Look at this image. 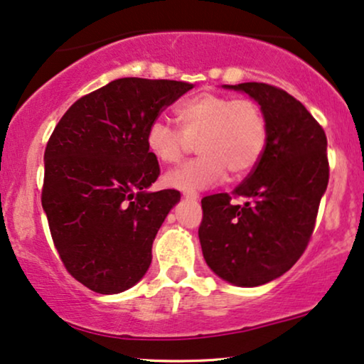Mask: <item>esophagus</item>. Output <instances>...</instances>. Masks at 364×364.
<instances>
[{"label":"esophagus","instance_id":"esophagus-1","mask_svg":"<svg viewBox=\"0 0 364 364\" xmlns=\"http://www.w3.org/2000/svg\"><path fill=\"white\" fill-rule=\"evenodd\" d=\"M183 196L188 198V200H196L198 193H195V191H183Z\"/></svg>","mask_w":364,"mask_h":364}]
</instances>
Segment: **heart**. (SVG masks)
<instances>
[{
    "mask_svg": "<svg viewBox=\"0 0 364 364\" xmlns=\"http://www.w3.org/2000/svg\"><path fill=\"white\" fill-rule=\"evenodd\" d=\"M181 131L164 119H154L146 131L151 156L163 164H174L196 141L200 156L164 176L168 186L195 191L232 178L247 176L264 156L269 127L264 109L252 99L201 92L176 107Z\"/></svg>",
    "mask_w": 364,
    "mask_h": 364,
    "instance_id": "1",
    "label": "heart"
}]
</instances>
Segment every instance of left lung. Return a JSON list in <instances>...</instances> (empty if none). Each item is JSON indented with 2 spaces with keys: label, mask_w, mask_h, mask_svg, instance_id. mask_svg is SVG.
Here are the masks:
<instances>
[{
  "label": "left lung",
  "mask_w": 364,
  "mask_h": 364,
  "mask_svg": "<svg viewBox=\"0 0 364 364\" xmlns=\"http://www.w3.org/2000/svg\"><path fill=\"white\" fill-rule=\"evenodd\" d=\"M227 87L260 104L269 137L260 163L233 195L201 200L198 237L218 277L255 287L287 272L309 245L329 181L328 139L309 110L279 87L262 82ZM238 197L240 205L232 201Z\"/></svg>",
  "instance_id": "left-lung-1"
}]
</instances>
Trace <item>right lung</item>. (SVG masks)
Listing matches in <instances>:
<instances>
[{"label":"right lung","instance_id":"add662e5","mask_svg":"<svg viewBox=\"0 0 364 364\" xmlns=\"http://www.w3.org/2000/svg\"><path fill=\"white\" fill-rule=\"evenodd\" d=\"M193 89L127 77L90 92L63 114L45 148L41 205L67 272L97 294H119L149 269L156 233L179 191L148 193L161 169L146 131Z\"/></svg>","mask_w":364,"mask_h":364}]
</instances>
